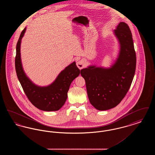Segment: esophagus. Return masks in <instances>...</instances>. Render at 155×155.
<instances>
[{
    "mask_svg": "<svg viewBox=\"0 0 155 155\" xmlns=\"http://www.w3.org/2000/svg\"><path fill=\"white\" fill-rule=\"evenodd\" d=\"M85 65V60H81L77 62V66L78 67L79 69H82Z\"/></svg>",
    "mask_w": 155,
    "mask_h": 155,
    "instance_id": "1",
    "label": "esophagus"
}]
</instances>
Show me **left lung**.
<instances>
[{"instance_id":"8db88e82","label":"left lung","mask_w":155,"mask_h":155,"mask_svg":"<svg viewBox=\"0 0 155 155\" xmlns=\"http://www.w3.org/2000/svg\"><path fill=\"white\" fill-rule=\"evenodd\" d=\"M119 44L117 58L110 67L91 65L81 70L89 100L98 110L117 106L128 91L136 68V54L128 25L120 22L113 31Z\"/></svg>"}]
</instances>
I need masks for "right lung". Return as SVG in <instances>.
I'll use <instances>...</instances> for the list:
<instances>
[{
	"instance_id": "1",
	"label": "right lung",
	"mask_w": 155,
	"mask_h": 155,
	"mask_svg": "<svg viewBox=\"0 0 155 155\" xmlns=\"http://www.w3.org/2000/svg\"><path fill=\"white\" fill-rule=\"evenodd\" d=\"M26 29L22 30L16 46L15 67L18 79L34 106L46 111L59 110L66 101L70 84L81 71L74 61L62 70L50 85L41 87L35 84L25 73L21 59V42Z\"/></svg>"
}]
</instances>
